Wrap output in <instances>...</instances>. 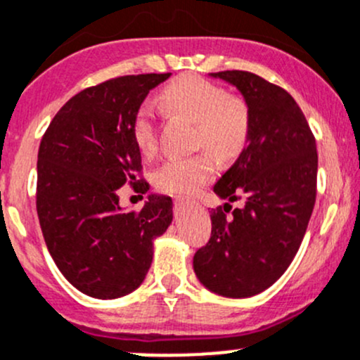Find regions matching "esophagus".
<instances>
[{"label": "esophagus", "mask_w": 360, "mask_h": 360, "mask_svg": "<svg viewBox=\"0 0 360 360\" xmlns=\"http://www.w3.org/2000/svg\"><path fill=\"white\" fill-rule=\"evenodd\" d=\"M186 203H190V200L188 198H181V196L174 198V205L176 207H183V205H186Z\"/></svg>", "instance_id": "34e87169"}]
</instances>
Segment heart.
Returning <instances> with one entry per match:
<instances>
[{
	"instance_id": "obj_1",
	"label": "heart",
	"mask_w": 360,
	"mask_h": 360,
	"mask_svg": "<svg viewBox=\"0 0 360 360\" xmlns=\"http://www.w3.org/2000/svg\"><path fill=\"white\" fill-rule=\"evenodd\" d=\"M162 105L169 112L195 122V146L207 148L222 160L234 158L245 148L250 132L247 105L228 96L221 86L200 77L181 75L162 91ZM132 138L145 157L157 151V119L150 105H141L132 120ZM215 176L209 153L169 158L155 170V184L169 195L190 196Z\"/></svg>"
}]
</instances>
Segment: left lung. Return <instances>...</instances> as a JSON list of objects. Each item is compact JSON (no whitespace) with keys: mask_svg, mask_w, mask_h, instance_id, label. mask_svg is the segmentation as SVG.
Returning <instances> with one entry per match:
<instances>
[{"mask_svg":"<svg viewBox=\"0 0 360 360\" xmlns=\"http://www.w3.org/2000/svg\"><path fill=\"white\" fill-rule=\"evenodd\" d=\"M210 75L233 84L248 107L247 146L214 186L228 202L245 195V207L210 210V240L193 269L207 290L247 298L274 285L300 248L316 203V139L288 91L245 70Z\"/></svg>","mask_w":360,"mask_h":360,"instance_id":"1","label":"left lung"}]
</instances>
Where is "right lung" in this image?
Wrapping results in <instances>:
<instances>
[{"mask_svg":"<svg viewBox=\"0 0 360 360\" xmlns=\"http://www.w3.org/2000/svg\"><path fill=\"white\" fill-rule=\"evenodd\" d=\"M170 74L122 75L72 96L44 132L37 153L36 209L56 267L72 286L110 300L134 291L153 259V240L172 222V200L150 195L139 212L117 191L146 193L132 120Z\"/></svg>","mask_w":360,"mask_h":360,"instance_id":"right-lung-1","label":"right lung"}]
</instances>
